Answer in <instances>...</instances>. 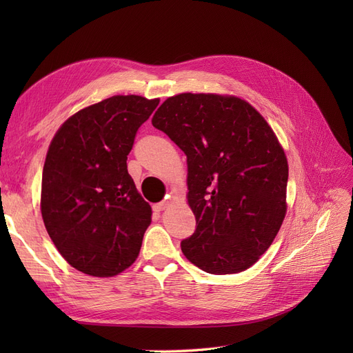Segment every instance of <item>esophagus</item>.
Listing matches in <instances>:
<instances>
[{
    "mask_svg": "<svg viewBox=\"0 0 353 353\" xmlns=\"http://www.w3.org/2000/svg\"><path fill=\"white\" fill-rule=\"evenodd\" d=\"M168 205H169V201L168 200H163V201H160V203H157V205H154V210L156 212H162V210H165L166 208H168Z\"/></svg>",
    "mask_w": 353,
    "mask_h": 353,
    "instance_id": "34e87169",
    "label": "esophagus"
}]
</instances>
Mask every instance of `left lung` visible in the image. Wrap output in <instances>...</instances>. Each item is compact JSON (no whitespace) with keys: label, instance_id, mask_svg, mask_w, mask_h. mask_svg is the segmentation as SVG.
Listing matches in <instances>:
<instances>
[{"label":"left lung","instance_id":"8db88e82","mask_svg":"<svg viewBox=\"0 0 353 353\" xmlns=\"http://www.w3.org/2000/svg\"><path fill=\"white\" fill-rule=\"evenodd\" d=\"M152 123L187 156L193 236L185 258L209 274H237L261 258L285 216L288 165L271 126L237 97L184 92Z\"/></svg>","mask_w":353,"mask_h":353}]
</instances>
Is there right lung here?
<instances>
[{"label":"right lung","mask_w":353,"mask_h":353,"mask_svg":"<svg viewBox=\"0 0 353 353\" xmlns=\"http://www.w3.org/2000/svg\"><path fill=\"white\" fill-rule=\"evenodd\" d=\"M157 104L140 95L105 99L69 117L48 147L42 219L60 254L83 274L113 276L140 253L152 208L126 159Z\"/></svg>","instance_id":"obj_1"}]
</instances>
